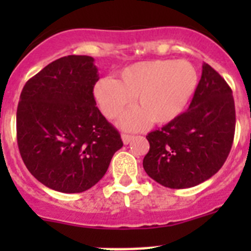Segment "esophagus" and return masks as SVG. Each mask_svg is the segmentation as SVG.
<instances>
[{
  "mask_svg": "<svg viewBox=\"0 0 251 251\" xmlns=\"http://www.w3.org/2000/svg\"><path fill=\"white\" fill-rule=\"evenodd\" d=\"M133 138H134V136H132V134H127V133L122 134V141H123L124 145H128Z\"/></svg>",
  "mask_w": 251,
  "mask_h": 251,
  "instance_id": "34e87169",
  "label": "esophagus"
}]
</instances>
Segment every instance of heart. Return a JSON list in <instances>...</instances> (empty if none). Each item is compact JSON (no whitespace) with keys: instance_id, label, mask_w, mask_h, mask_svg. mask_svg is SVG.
Returning a JSON list of instances; mask_svg holds the SVG:
<instances>
[{"instance_id":"b5f03b06","label":"heart","mask_w":251,"mask_h":251,"mask_svg":"<svg viewBox=\"0 0 251 251\" xmlns=\"http://www.w3.org/2000/svg\"><path fill=\"white\" fill-rule=\"evenodd\" d=\"M199 74L187 60H146L126 66L119 80L100 77L93 94L106 118H115L133 98L136 108L122 115L121 126L139 129L150 122L168 124L182 114L196 92Z\"/></svg>"}]
</instances>
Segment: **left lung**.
Returning a JSON list of instances; mask_svg holds the SVG:
<instances>
[{"label":"left lung","instance_id":"1","mask_svg":"<svg viewBox=\"0 0 251 251\" xmlns=\"http://www.w3.org/2000/svg\"><path fill=\"white\" fill-rule=\"evenodd\" d=\"M232 90L216 70L202 65V75L185 113L148 133L150 151L143 168L159 185L188 188L223 167L235 134Z\"/></svg>","mask_w":251,"mask_h":251}]
</instances>
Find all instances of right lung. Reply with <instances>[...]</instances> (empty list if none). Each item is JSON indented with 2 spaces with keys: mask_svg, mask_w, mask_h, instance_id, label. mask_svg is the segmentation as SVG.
I'll list each match as a JSON object with an SVG mask.
<instances>
[{
  "mask_svg": "<svg viewBox=\"0 0 251 251\" xmlns=\"http://www.w3.org/2000/svg\"><path fill=\"white\" fill-rule=\"evenodd\" d=\"M98 80L92 56L69 55L45 66L22 89L16 114L20 154L31 175L51 190H89L123 146L97 106L93 89Z\"/></svg>",
  "mask_w": 251,
  "mask_h": 251,
  "instance_id": "right-lung-1",
  "label": "right lung"
}]
</instances>
